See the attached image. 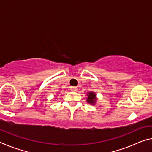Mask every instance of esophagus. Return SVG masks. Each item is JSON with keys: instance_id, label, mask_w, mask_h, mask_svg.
<instances>
[{"instance_id": "esophagus-1", "label": "esophagus", "mask_w": 152, "mask_h": 152, "mask_svg": "<svg viewBox=\"0 0 152 152\" xmlns=\"http://www.w3.org/2000/svg\"><path fill=\"white\" fill-rule=\"evenodd\" d=\"M70 89H71L72 91H76L78 90V88L76 87H70Z\"/></svg>"}]
</instances>
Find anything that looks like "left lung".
<instances>
[{"instance_id": "1", "label": "left lung", "mask_w": 152, "mask_h": 152, "mask_svg": "<svg viewBox=\"0 0 152 152\" xmlns=\"http://www.w3.org/2000/svg\"><path fill=\"white\" fill-rule=\"evenodd\" d=\"M87 96V102L89 104H93V105H94L95 104H96V102L97 100L96 94H95L94 92L91 91V92L88 93Z\"/></svg>"}]
</instances>
